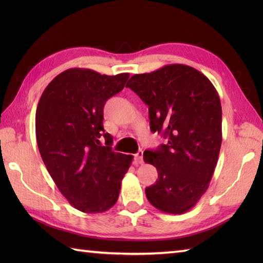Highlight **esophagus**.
I'll return each mask as SVG.
<instances>
[{
    "label": "esophagus",
    "mask_w": 263,
    "mask_h": 263,
    "mask_svg": "<svg viewBox=\"0 0 263 263\" xmlns=\"http://www.w3.org/2000/svg\"><path fill=\"white\" fill-rule=\"evenodd\" d=\"M135 159L138 164H143V152L139 150V152L135 155Z\"/></svg>",
    "instance_id": "1"
}]
</instances>
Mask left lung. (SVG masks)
<instances>
[{
	"label": "left lung",
	"instance_id": "8db88e82",
	"mask_svg": "<svg viewBox=\"0 0 263 263\" xmlns=\"http://www.w3.org/2000/svg\"><path fill=\"white\" fill-rule=\"evenodd\" d=\"M126 87L149 106L150 130L167 139L143 153V160L158 172L157 182L146 187L147 199L160 211L184 214L209 187L219 156L221 105L216 88L184 64L135 74Z\"/></svg>",
	"mask_w": 263,
	"mask_h": 263
}]
</instances>
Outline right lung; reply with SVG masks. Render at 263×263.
Returning <instances> with one entry per match:
<instances>
[{
	"instance_id": "right-lung-1",
	"label": "right lung",
	"mask_w": 263,
	"mask_h": 263,
	"mask_svg": "<svg viewBox=\"0 0 263 263\" xmlns=\"http://www.w3.org/2000/svg\"><path fill=\"white\" fill-rule=\"evenodd\" d=\"M128 73L100 74L69 69L48 83L36 110V139L46 168L66 200L86 214H99L119 199L133 156L115 153L105 133L104 105L125 86ZM105 138L106 146L99 139Z\"/></svg>"
}]
</instances>
